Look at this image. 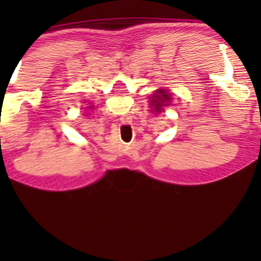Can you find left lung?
Segmentation results:
<instances>
[{
  "label": "left lung",
  "instance_id": "obj_1",
  "mask_svg": "<svg viewBox=\"0 0 261 261\" xmlns=\"http://www.w3.org/2000/svg\"><path fill=\"white\" fill-rule=\"evenodd\" d=\"M149 98H150V107H152L151 111L159 114V112L164 111L165 106L170 105V102H172V93L168 92L167 89L160 88V89H156V91L149 97Z\"/></svg>",
  "mask_w": 261,
  "mask_h": 261
}]
</instances>
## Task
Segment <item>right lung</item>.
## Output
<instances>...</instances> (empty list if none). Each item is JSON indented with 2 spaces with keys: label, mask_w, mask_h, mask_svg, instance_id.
Masks as SVG:
<instances>
[{
  "label": "right lung",
  "mask_w": 261,
  "mask_h": 261,
  "mask_svg": "<svg viewBox=\"0 0 261 261\" xmlns=\"http://www.w3.org/2000/svg\"><path fill=\"white\" fill-rule=\"evenodd\" d=\"M92 107H93V106H88V109H92Z\"/></svg>",
  "instance_id": "right-lung-1"
}]
</instances>
